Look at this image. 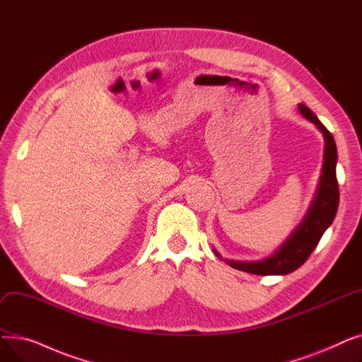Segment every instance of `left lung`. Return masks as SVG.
I'll list each match as a JSON object with an SVG mask.
<instances>
[{"mask_svg":"<svg viewBox=\"0 0 362 362\" xmlns=\"http://www.w3.org/2000/svg\"><path fill=\"white\" fill-rule=\"evenodd\" d=\"M298 108L303 117L315 124V127L321 132L322 138H325V158H322L321 175L315 195L300 223L272 255L258 261H236L223 258L221 254L213 248L218 258L224 259L230 267L236 270L258 276H284L298 270L308 259L321 236L325 235L336 217L339 206V185L336 179V142L332 133L318 120L313 110L303 104H299Z\"/></svg>","mask_w":362,"mask_h":362,"instance_id":"left-lung-1","label":"left lung"}]
</instances>
